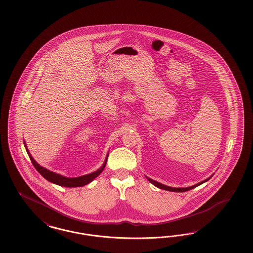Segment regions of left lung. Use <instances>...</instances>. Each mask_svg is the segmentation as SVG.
<instances>
[{
  "label": "left lung",
  "mask_w": 253,
  "mask_h": 253,
  "mask_svg": "<svg viewBox=\"0 0 253 253\" xmlns=\"http://www.w3.org/2000/svg\"><path fill=\"white\" fill-rule=\"evenodd\" d=\"M211 177L212 176L209 177V178H207L206 180H204V181L200 182V183H199V184H195V185H192V186H189V187H184V188L170 187V186H167V185H164V184H161V183H159V182H157V181H154V180L150 179V178H148V177H146V178L148 179V181H149L151 184H153L155 186H157V187H159V188H161V189H164V190H167V191L171 192H185L188 191V190H190V189H193V188H195V187H197V186L199 185V184H203V183L207 182V181H209V180H210Z\"/></svg>",
  "instance_id": "1"
}]
</instances>
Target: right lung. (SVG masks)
<instances>
[{
  "label": "right lung",
  "instance_id": "right-lung-1",
  "mask_svg": "<svg viewBox=\"0 0 253 253\" xmlns=\"http://www.w3.org/2000/svg\"><path fill=\"white\" fill-rule=\"evenodd\" d=\"M24 146L26 147V150L28 152V155L31 159V162L33 164V166L35 167V169L39 171V173L41 175H42V177H44L47 181L53 183V184H58V185H61V186H65V187H78V186H84L85 184H88L89 183H91L92 180H94L96 177L99 175L100 173L104 170V169L106 167V164H107V157L106 158V161L104 162V164L102 165L101 168L98 169L97 170L93 171L92 173H89V174H86L84 176L80 177H74V178H70V177L63 176L60 175L58 173H55L47 169L42 167L40 164H38L36 161L33 160L32 156L31 153L29 152V150L27 149V146H26V143L24 141Z\"/></svg>",
  "mask_w": 253,
  "mask_h": 253
}]
</instances>
